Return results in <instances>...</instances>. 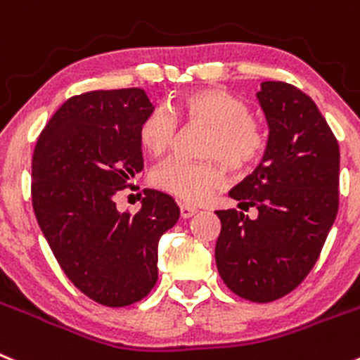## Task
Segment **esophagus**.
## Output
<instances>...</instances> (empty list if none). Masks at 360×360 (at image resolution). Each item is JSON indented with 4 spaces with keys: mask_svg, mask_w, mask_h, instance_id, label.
I'll list each match as a JSON object with an SVG mask.
<instances>
[{
    "mask_svg": "<svg viewBox=\"0 0 360 360\" xmlns=\"http://www.w3.org/2000/svg\"><path fill=\"white\" fill-rule=\"evenodd\" d=\"M179 210H181V217H183V218H190V217H193V214L197 213V207L188 206V204H181Z\"/></svg>",
    "mask_w": 360,
    "mask_h": 360,
    "instance_id": "obj_1",
    "label": "esophagus"
}]
</instances>
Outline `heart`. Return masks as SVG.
Returning a JSON list of instances; mask_svg holds the SVG:
<instances>
[{
    "label": "heart",
    "mask_w": 360,
    "mask_h": 360,
    "mask_svg": "<svg viewBox=\"0 0 360 360\" xmlns=\"http://www.w3.org/2000/svg\"><path fill=\"white\" fill-rule=\"evenodd\" d=\"M176 115L188 124L210 127L204 156L214 158L206 163L174 158L154 169V186L183 202H206L229 183L226 162L238 172H247L266 150V131L252 119L248 104L221 86L184 92L177 101ZM176 115L165 106H156L143 117L139 140L146 153L161 156L170 149L177 134Z\"/></svg>",
    "instance_id": "obj_1"
}]
</instances>
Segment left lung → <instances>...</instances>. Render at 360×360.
Returning a JSON list of instances; mask_svg holds the SVG:
<instances>
[{
    "instance_id": "1",
    "label": "left lung",
    "mask_w": 360,
    "mask_h": 360,
    "mask_svg": "<svg viewBox=\"0 0 360 360\" xmlns=\"http://www.w3.org/2000/svg\"><path fill=\"white\" fill-rule=\"evenodd\" d=\"M268 143L257 169L229 191L243 211H217L218 274L233 293L274 302L320 257L339 207V146L314 101L282 82L261 83Z\"/></svg>"
}]
</instances>
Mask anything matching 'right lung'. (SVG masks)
Instances as JSON below:
<instances>
[{
    "instance_id": "add662e5",
    "label": "right lung",
    "mask_w": 360,
    "mask_h": 360,
    "mask_svg": "<svg viewBox=\"0 0 360 360\" xmlns=\"http://www.w3.org/2000/svg\"><path fill=\"white\" fill-rule=\"evenodd\" d=\"M154 110L142 89L94 90L56 110L37 140L32 202L63 274L106 307H126L158 281V241L176 226L179 207L146 190L136 214L115 195L143 169L139 126Z\"/></svg>"
}]
</instances>
